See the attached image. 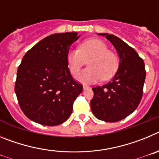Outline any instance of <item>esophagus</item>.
Listing matches in <instances>:
<instances>
[{
    "instance_id": "34e87169",
    "label": "esophagus",
    "mask_w": 159,
    "mask_h": 159,
    "mask_svg": "<svg viewBox=\"0 0 159 159\" xmlns=\"http://www.w3.org/2000/svg\"><path fill=\"white\" fill-rule=\"evenodd\" d=\"M88 88H90L89 86H88V85H84V90L88 89Z\"/></svg>"
}]
</instances>
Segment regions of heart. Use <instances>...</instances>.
Returning <instances> with one entry per match:
<instances>
[{"label": "heart", "mask_w": 159, "mask_h": 159, "mask_svg": "<svg viewBox=\"0 0 159 159\" xmlns=\"http://www.w3.org/2000/svg\"><path fill=\"white\" fill-rule=\"evenodd\" d=\"M88 67L76 75V80L83 84H93L102 79L106 80L115 75L119 67L117 55L108 50L106 43L99 39H90L84 41L79 49L71 48L67 55V64L70 72L75 75L85 60Z\"/></svg>", "instance_id": "1"}]
</instances>
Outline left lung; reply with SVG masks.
<instances>
[{"mask_svg":"<svg viewBox=\"0 0 159 159\" xmlns=\"http://www.w3.org/2000/svg\"><path fill=\"white\" fill-rule=\"evenodd\" d=\"M104 36L117 50L119 68L110 82L92 88L91 108L94 116L105 122H118L125 119L139 104L145 82V64L135 50L117 36Z\"/></svg>","mask_w":159,"mask_h":159,"instance_id":"1","label":"left lung"}]
</instances>
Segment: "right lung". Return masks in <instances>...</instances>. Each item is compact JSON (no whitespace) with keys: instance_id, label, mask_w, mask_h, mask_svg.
<instances>
[{"instance_id":"add662e5","label":"right lung","mask_w":159,"mask_h":159,"mask_svg":"<svg viewBox=\"0 0 159 159\" xmlns=\"http://www.w3.org/2000/svg\"><path fill=\"white\" fill-rule=\"evenodd\" d=\"M77 34L50 35L24 56L16 73L15 92L20 109L32 121L57 126L71 116L73 102L83 91L67 64V52L78 40Z\"/></svg>"}]
</instances>
